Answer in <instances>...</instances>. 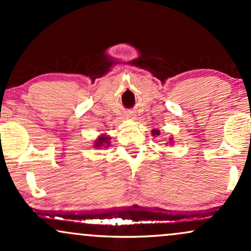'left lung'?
Wrapping results in <instances>:
<instances>
[{"instance_id": "obj_1", "label": "left lung", "mask_w": 251, "mask_h": 251, "mask_svg": "<svg viewBox=\"0 0 251 251\" xmlns=\"http://www.w3.org/2000/svg\"><path fill=\"white\" fill-rule=\"evenodd\" d=\"M152 134H153L154 137H155V135H159V134H160V132L158 131V129H152ZM166 144H171V145H172V144H174V138H172V137H170L169 142L166 143Z\"/></svg>"}]
</instances>
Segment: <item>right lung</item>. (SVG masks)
<instances>
[{
  "label": "right lung",
  "instance_id": "1",
  "mask_svg": "<svg viewBox=\"0 0 251 251\" xmlns=\"http://www.w3.org/2000/svg\"><path fill=\"white\" fill-rule=\"evenodd\" d=\"M111 137L107 135L106 133H102L100 134L99 137L97 138L96 140H94V144H93V148L94 149H106V148H109V145H111Z\"/></svg>",
  "mask_w": 251,
  "mask_h": 251
}]
</instances>
